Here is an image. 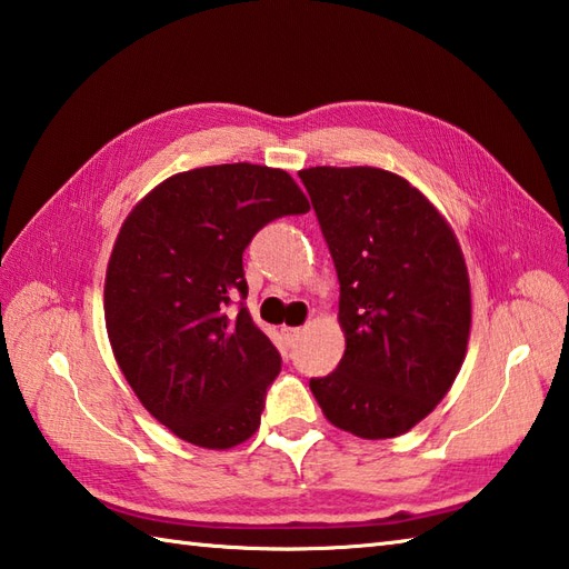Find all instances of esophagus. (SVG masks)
Instances as JSON below:
<instances>
[{
  "label": "esophagus",
  "instance_id": "34e87169",
  "mask_svg": "<svg viewBox=\"0 0 569 569\" xmlns=\"http://www.w3.org/2000/svg\"><path fill=\"white\" fill-rule=\"evenodd\" d=\"M301 331H305V329H301V327H287L284 329V339H287V343H297V339H299V336H301Z\"/></svg>",
  "mask_w": 569,
  "mask_h": 569
}]
</instances>
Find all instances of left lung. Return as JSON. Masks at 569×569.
I'll use <instances>...</instances> for the list:
<instances>
[{"mask_svg":"<svg viewBox=\"0 0 569 569\" xmlns=\"http://www.w3.org/2000/svg\"><path fill=\"white\" fill-rule=\"evenodd\" d=\"M339 277L346 351L309 388L339 430L408 432L455 382L471 327L469 272L447 220L398 173L299 171Z\"/></svg>","mask_w":569,"mask_h":569,"instance_id":"8db88e82","label":"left lung"}]
</instances>
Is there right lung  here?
Returning <instances> with one entry per match:
<instances>
[{
    "label": "right lung",
    "instance_id": "add662e5",
    "mask_svg": "<svg viewBox=\"0 0 569 569\" xmlns=\"http://www.w3.org/2000/svg\"><path fill=\"white\" fill-rule=\"evenodd\" d=\"M307 211L287 171L238 161L167 179L120 228L106 277L112 353L149 415L196 447H236L260 427L282 358L248 315L242 252Z\"/></svg>",
    "mask_w": 569,
    "mask_h": 569
}]
</instances>
